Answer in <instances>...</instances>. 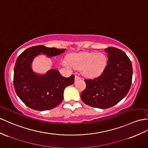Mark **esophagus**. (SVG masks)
Listing matches in <instances>:
<instances>
[{"label":"esophagus","mask_w":148,"mask_h":148,"mask_svg":"<svg viewBox=\"0 0 148 148\" xmlns=\"http://www.w3.org/2000/svg\"><path fill=\"white\" fill-rule=\"evenodd\" d=\"M80 79V77H79L77 75H75V80H77V79Z\"/></svg>","instance_id":"1"}]
</instances>
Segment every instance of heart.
<instances>
[{
  "mask_svg": "<svg viewBox=\"0 0 148 148\" xmlns=\"http://www.w3.org/2000/svg\"><path fill=\"white\" fill-rule=\"evenodd\" d=\"M68 60L73 67L81 69L85 76L92 77L103 73L107 65L108 59L101 52H84L71 55ZM63 64L66 67L69 66L66 61H64Z\"/></svg>",
  "mask_w": 148,
  "mask_h": 148,
  "instance_id": "b5f03b06",
  "label": "heart"
}]
</instances>
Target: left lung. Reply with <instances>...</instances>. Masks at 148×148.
I'll list each match as a JSON object with an SVG mask.
<instances>
[{
  "mask_svg": "<svg viewBox=\"0 0 148 148\" xmlns=\"http://www.w3.org/2000/svg\"><path fill=\"white\" fill-rule=\"evenodd\" d=\"M108 60L99 76L86 79V87L81 94L82 101L94 108L107 109L117 104L130 89L132 67L130 58L120 49L106 48Z\"/></svg>",
  "mask_w": 148,
  "mask_h": 148,
  "instance_id": "1",
  "label": "left lung"
}]
</instances>
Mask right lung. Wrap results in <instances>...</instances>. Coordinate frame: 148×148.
Segmentation results:
<instances>
[{
  "label": "right lung",
  "mask_w": 148,
  "mask_h": 148,
  "mask_svg": "<svg viewBox=\"0 0 148 148\" xmlns=\"http://www.w3.org/2000/svg\"><path fill=\"white\" fill-rule=\"evenodd\" d=\"M64 51L65 49L39 45L25 49L18 56L14 67V86L18 97L29 108L37 111L50 110L62 103L64 90L73 84L74 75L64 77L56 69L38 75L32 71L31 62L40 53L51 57Z\"/></svg>",
  "instance_id": "1"
}]
</instances>
